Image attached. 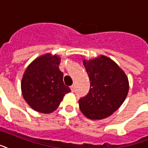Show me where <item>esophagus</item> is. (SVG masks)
I'll return each mask as SVG.
<instances>
[{
	"label": "esophagus",
	"instance_id": "obj_1",
	"mask_svg": "<svg viewBox=\"0 0 148 148\" xmlns=\"http://www.w3.org/2000/svg\"><path fill=\"white\" fill-rule=\"evenodd\" d=\"M71 88V90L72 92H74V88H75V85L74 84H72L71 86L70 87Z\"/></svg>",
	"mask_w": 148,
	"mask_h": 148
}]
</instances>
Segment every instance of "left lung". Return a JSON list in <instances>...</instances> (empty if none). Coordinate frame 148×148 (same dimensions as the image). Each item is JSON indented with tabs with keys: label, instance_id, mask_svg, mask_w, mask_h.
<instances>
[{
	"label": "left lung",
	"instance_id": "8db88e82",
	"mask_svg": "<svg viewBox=\"0 0 148 148\" xmlns=\"http://www.w3.org/2000/svg\"><path fill=\"white\" fill-rule=\"evenodd\" d=\"M83 63L91 84L88 93L79 99L80 109L88 119L106 118L116 111L127 98L128 78L119 66L106 56Z\"/></svg>",
	"mask_w": 148,
	"mask_h": 148
}]
</instances>
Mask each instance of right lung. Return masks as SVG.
Wrapping results in <instances>:
<instances>
[{
    "label": "right lung",
    "instance_id": "right-lung-1",
    "mask_svg": "<svg viewBox=\"0 0 148 148\" xmlns=\"http://www.w3.org/2000/svg\"><path fill=\"white\" fill-rule=\"evenodd\" d=\"M60 63V57L47 54L35 60L25 71L21 92L34 110L50 113L57 109L65 94L71 92L64 83Z\"/></svg>",
    "mask_w": 148,
    "mask_h": 148
}]
</instances>
